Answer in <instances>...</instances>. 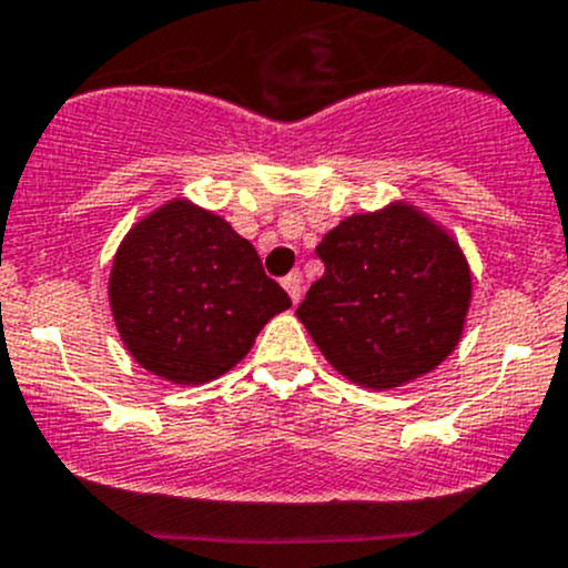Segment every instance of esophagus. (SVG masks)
<instances>
[{
  "instance_id": "34e87169",
  "label": "esophagus",
  "mask_w": 568,
  "mask_h": 568,
  "mask_svg": "<svg viewBox=\"0 0 568 568\" xmlns=\"http://www.w3.org/2000/svg\"><path fill=\"white\" fill-rule=\"evenodd\" d=\"M283 288L288 291L291 302H294V304H300V300H302V277H300V272L288 274V277L283 280Z\"/></svg>"
}]
</instances>
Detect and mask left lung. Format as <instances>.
I'll return each instance as SVG.
<instances>
[{"instance_id": "obj_1", "label": "left lung", "mask_w": 568, "mask_h": 568, "mask_svg": "<svg viewBox=\"0 0 568 568\" xmlns=\"http://www.w3.org/2000/svg\"><path fill=\"white\" fill-rule=\"evenodd\" d=\"M324 277L296 318L351 384L389 392L433 373L463 339L474 274L446 225L410 201L339 220L315 247Z\"/></svg>"}]
</instances>
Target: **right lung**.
Listing matches in <instances>:
<instances>
[{"instance_id":"obj_1","label":"right lung","mask_w":568,"mask_h":568,"mask_svg":"<svg viewBox=\"0 0 568 568\" xmlns=\"http://www.w3.org/2000/svg\"><path fill=\"white\" fill-rule=\"evenodd\" d=\"M109 304L124 348L143 369L201 386L234 369L291 300L229 220L171 199L119 242Z\"/></svg>"}]
</instances>
